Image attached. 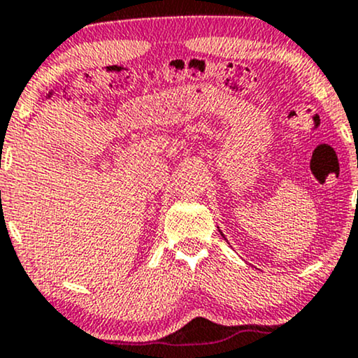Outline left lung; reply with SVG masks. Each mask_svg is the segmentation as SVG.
I'll return each instance as SVG.
<instances>
[{"instance_id":"1","label":"left lung","mask_w":358,"mask_h":358,"mask_svg":"<svg viewBox=\"0 0 358 358\" xmlns=\"http://www.w3.org/2000/svg\"><path fill=\"white\" fill-rule=\"evenodd\" d=\"M220 234H222V232H220Z\"/></svg>"}]
</instances>
